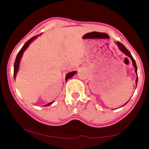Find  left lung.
Here are the masks:
<instances>
[{
    "label": "left lung",
    "mask_w": 149,
    "mask_h": 149,
    "mask_svg": "<svg viewBox=\"0 0 149 149\" xmlns=\"http://www.w3.org/2000/svg\"><path fill=\"white\" fill-rule=\"evenodd\" d=\"M116 43L117 46L118 47V48H119V49L121 50V51H122L123 54H125L126 56H127L128 57H130V58H131V60H132V63H133V67L135 68V74H137V79H136V80H135L136 87H137V81H138V77H137V65H136V63H135V60L133 59V56H132V54H131V53H130V52L129 50H128L127 49H126V48H125V47L124 46V45H123V44L121 43V42H120L119 41H117L116 42ZM127 102H126L124 105H125L126 104H127ZM124 105H123V106H124Z\"/></svg>",
    "instance_id": "1"
}]
</instances>
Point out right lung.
Segmentation results:
<instances>
[{
  "instance_id": "right-lung-1",
  "label": "right lung",
  "mask_w": 149,
  "mask_h": 149,
  "mask_svg": "<svg viewBox=\"0 0 149 149\" xmlns=\"http://www.w3.org/2000/svg\"><path fill=\"white\" fill-rule=\"evenodd\" d=\"M41 34L40 35H35V36L33 37L32 38L30 39L29 40H28L26 43H25L24 45V46L22 47V48L21 49V50H19L18 53H17V56L16 58V60H15V62H14V79H15V77H16V75L17 74V72H18V70H19V62H20V60H21L22 58V56H23V54L25 50H26L27 47H28L29 46V45L31 43V42L34 41V40L35 39H37V37H38V36H40ZM77 72H70L68 73L66 75V76H65V80H68V79H70V78L72 77L74 75L76 74ZM51 104H52V102H50V103H49V104H47L45 105V107H47V106H49Z\"/></svg>"
}]
</instances>
